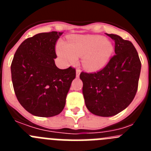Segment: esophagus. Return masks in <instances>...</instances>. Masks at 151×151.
<instances>
[{
	"mask_svg": "<svg viewBox=\"0 0 151 151\" xmlns=\"http://www.w3.org/2000/svg\"><path fill=\"white\" fill-rule=\"evenodd\" d=\"M80 73H81V69H78V68H77V69H76V76L77 77L79 76Z\"/></svg>",
	"mask_w": 151,
	"mask_h": 151,
	"instance_id": "obj_1",
	"label": "esophagus"
}]
</instances>
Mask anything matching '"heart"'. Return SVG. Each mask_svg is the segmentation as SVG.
Returning <instances> with one entry per match:
<instances>
[{"mask_svg":"<svg viewBox=\"0 0 151 151\" xmlns=\"http://www.w3.org/2000/svg\"><path fill=\"white\" fill-rule=\"evenodd\" d=\"M111 42L101 35H78L72 38L68 45L60 43L57 53L66 63H73L78 56H83L84 66L95 71L101 69L110 60L113 53Z\"/></svg>","mask_w":151,"mask_h":151,"instance_id":"b5f03b06","label":"heart"}]
</instances>
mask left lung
Instances as JSON below:
<instances>
[{
  "label": "left lung",
  "instance_id": "obj_1",
  "mask_svg": "<svg viewBox=\"0 0 151 151\" xmlns=\"http://www.w3.org/2000/svg\"><path fill=\"white\" fill-rule=\"evenodd\" d=\"M115 42V55L96 73H80L85 105L94 115L112 116L134 99L138 87L141 63L133 44L120 36L106 34Z\"/></svg>",
  "mask_w": 151,
  "mask_h": 151
}]
</instances>
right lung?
I'll return each instance as SVG.
<instances>
[{"mask_svg":"<svg viewBox=\"0 0 151 151\" xmlns=\"http://www.w3.org/2000/svg\"><path fill=\"white\" fill-rule=\"evenodd\" d=\"M63 32L39 33L19 45L11 63L13 89L19 104L29 113L51 117L61 113L76 69L57 68L55 46Z\"/></svg>","mask_w":151,"mask_h":151,"instance_id":"1","label":"right lung"}]
</instances>
